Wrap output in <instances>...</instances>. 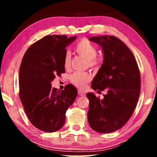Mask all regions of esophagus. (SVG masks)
I'll return each instance as SVG.
<instances>
[{"mask_svg": "<svg viewBox=\"0 0 157 157\" xmlns=\"http://www.w3.org/2000/svg\"><path fill=\"white\" fill-rule=\"evenodd\" d=\"M78 95H81V96H84L86 94H85V92L82 91L81 90H78Z\"/></svg>", "mask_w": 157, "mask_h": 157, "instance_id": "esophagus-1", "label": "esophagus"}]
</instances>
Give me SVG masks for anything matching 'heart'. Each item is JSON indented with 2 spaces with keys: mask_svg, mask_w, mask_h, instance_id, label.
Returning a JSON list of instances; mask_svg holds the SVG:
<instances>
[{
  "mask_svg": "<svg viewBox=\"0 0 157 157\" xmlns=\"http://www.w3.org/2000/svg\"><path fill=\"white\" fill-rule=\"evenodd\" d=\"M75 50L78 54L87 61L89 67L95 68L99 63L95 56L97 54V49L94 44L86 39H82L76 45ZM71 55L67 52L64 57L65 68H69L71 66ZM91 77L86 72H75L70 76V80L72 83L79 89H84L86 84L91 80Z\"/></svg>",
  "mask_w": 157,
  "mask_h": 157,
  "instance_id": "obj_1",
  "label": "heart"
}]
</instances>
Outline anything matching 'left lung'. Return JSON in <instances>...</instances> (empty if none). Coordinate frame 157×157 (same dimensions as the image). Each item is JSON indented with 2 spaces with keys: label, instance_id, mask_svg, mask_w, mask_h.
Listing matches in <instances>:
<instances>
[{
  "label": "left lung",
  "instance_id": "left-lung-1",
  "mask_svg": "<svg viewBox=\"0 0 157 157\" xmlns=\"http://www.w3.org/2000/svg\"><path fill=\"white\" fill-rule=\"evenodd\" d=\"M102 47L104 60L91 82L98 91L107 90L100 100L88 93V121L99 133H111L121 128L134 113L140 91V75L136 59L127 46L113 36L89 39Z\"/></svg>",
  "mask_w": 157,
  "mask_h": 157
}]
</instances>
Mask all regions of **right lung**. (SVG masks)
<instances>
[{
    "label": "right lung",
    "mask_w": 157,
    "mask_h": 157,
    "mask_svg": "<svg viewBox=\"0 0 157 157\" xmlns=\"http://www.w3.org/2000/svg\"><path fill=\"white\" fill-rule=\"evenodd\" d=\"M76 36L47 35L26 50L19 70V97L29 121L37 129L54 132L63 127L66 112L78 95L73 85L52 88L55 76L65 73L66 48Z\"/></svg>",
    "instance_id": "add662e5"
}]
</instances>
